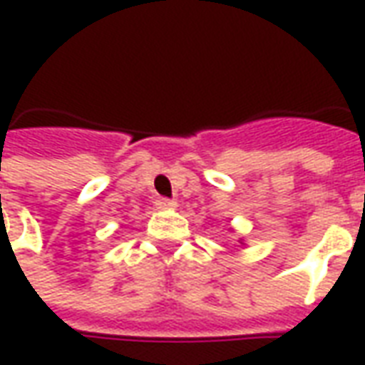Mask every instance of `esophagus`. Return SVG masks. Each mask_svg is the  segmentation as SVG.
<instances>
[{
  "mask_svg": "<svg viewBox=\"0 0 365 365\" xmlns=\"http://www.w3.org/2000/svg\"><path fill=\"white\" fill-rule=\"evenodd\" d=\"M156 205L160 207V209H175V207H178V203H175L174 199H158V201H156Z\"/></svg>",
  "mask_w": 365,
  "mask_h": 365,
  "instance_id": "34e87169",
  "label": "esophagus"
}]
</instances>
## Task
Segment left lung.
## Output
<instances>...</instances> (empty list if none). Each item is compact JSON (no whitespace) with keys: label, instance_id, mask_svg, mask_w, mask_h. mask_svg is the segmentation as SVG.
Here are the masks:
<instances>
[{"label":"left lung","instance_id":"8db88e82","mask_svg":"<svg viewBox=\"0 0 365 365\" xmlns=\"http://www.w3.org/2000/svg\"><path fill=\"white\" fill-rule=\"evenodd\" d=\"M238 242H240V245H245V240H242V238H240V240H238Z\"/></svg>","mask_w":365,"mask_h":365}]
</instances>
